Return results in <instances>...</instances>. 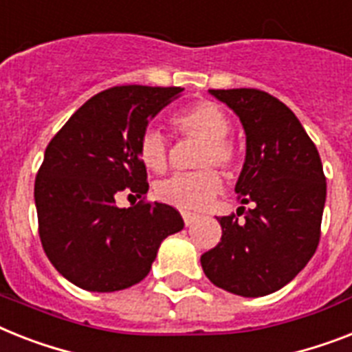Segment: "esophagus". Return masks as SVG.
<instances>
[{
  "label": "esophagus",
  "instance_id": "esophagus-1",
  "mask_svg": "<svg viewBox=\"0 0 352 352\" xmlns=\"http://www.w3.org/2000/svg\"><path fill=\"white\" fill-rule=\"evenodd\" d=\"M182 219H184L186 226H191L197 219H199V215H197V213H191V211H182Z\"/></svg>",
  "mask_w": 352,
  "mask_h": 352
}]
</instances>
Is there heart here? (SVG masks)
<instances>
[{
  "mask_svg": "<svg viewBox=\"0 0 352 352\" xmlns=\"http://www.w3.org/2000/svg\"><path fill=\"white\" fill-rule=\"evenodd\" d=\"M171 124L182 135L195 137L202 141L197 166L217 164L222 170L235 166L236 153L231 142L226 139L230 135L231 122L219 104L211 101L197 102L175 113ZM139 159L150 171L161 173L168 166V142L161 131L148 128L139 141ZM221 175L213 168L175 173L161 181L155 188V195L162 202L181 208V210H201L210 204L211 199L221 191Z\"/></svg>",
  "mask_w": 352,
  "mask_h": 352,
  "instance_id": "1",
  "label": "heart"
}]
</instances>
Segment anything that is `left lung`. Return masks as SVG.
<instances>
[{"label": "left lung", "instance_id": "8db88e82", "mask_svg": "<svg viewBox=\"0 0 352 352\" xmlns=\"http://www.w3.org/2000/svg\"><path fill=\"white\" fill-rule=\"evenodd\" d=\"M210 94L235 111L244 128L245 159L235 193L251 210L241 206L244 221L217 219L222 239L201 256L202 270L228 293L265 296L289 284L318 248L324 168L315 142L276 97L255 88Z\"/></svg>", "mask_w": 352, "mask_h": 352}]
</instances>
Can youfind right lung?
<instances>
[{
	"mask_svg": "<svg viewBox=\"0 0 352 352\" xmlns=\"http://www.w3.org/2000/svg\"><path fill=\"white\" fill-rule=\"evenodd\" d=\"M182 88L113 87L88 99L57 131L37 171L39 239L68 282L111 293L150 273L162 241L184 228L181 213L162 202L117 208L116 197L148 191L139 141L150 119Z\"/></svg>",
	"mask_w": 352,
	"mask_h": 352,
	"instance_id": "obj_1",
	"label": "right lung"
}]
</instances>
